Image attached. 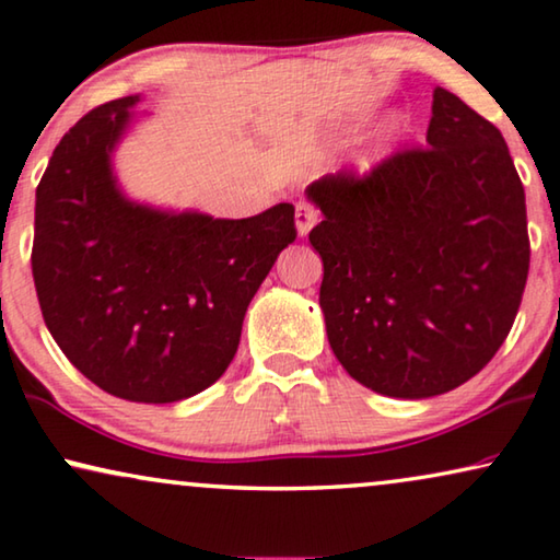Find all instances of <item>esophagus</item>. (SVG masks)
Masks as SVG:
<instances>
[{
  "label": "esophagus",
  "mask_w": 560,
  "mask_h": 560,
  "mask_svg": "<svg viewBox=\"0 0 560 560\" xmlns=\"http://www.w3.org/2000/svg\"><path fill=\"white\" fill-rule=\"evenodd\" d=\"M316 219H318V211L314 203H308V201L296 203V234L299 236H306L308 232H312Z\"/></svg>",
  "instance_id": "obj_1"
}]
</instances>
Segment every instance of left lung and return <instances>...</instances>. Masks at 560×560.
I'll return each instance as SVG.
<instances>
[{
    "instance_id": "left-lung-1",
    "label": "left lung",
    "mask_w": 560,
    "mask_h": 560,
    "mask_svg": "<svg viewBox=\"0 0 560 560\" xmlns=\"http://www.w3.org/2000/svg\"><path fill=\"white\" fill-rule=\"evenodd\" d=\"M425 144L306 186L324 214L308 242L328 343L351 378L392 398L476 376L528 279L526 194L501 131L436 86Z\"/></svg>"
}]
</instances>
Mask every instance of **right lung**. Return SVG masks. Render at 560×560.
<instances>
[{
  "mask_svg": "<svg viewBox=\"0 0 560 560\" xmlns=\"http://www.w3.org/2000/svg\"><path fill=\"white\" fill-rule=\"evenodd\" d=\"M137 104L106 102L61 137L37 186L32 273L44 324L92 384L174 404L229 369L248 304L296 238L294 203L214 219L129 199L112 156Z\"/></svg>",
  "mask_w": 560,
  "mask_h": 560,
  "instance_id": "right-lung-1",
  "label": "right lung"
}]
</instances>
